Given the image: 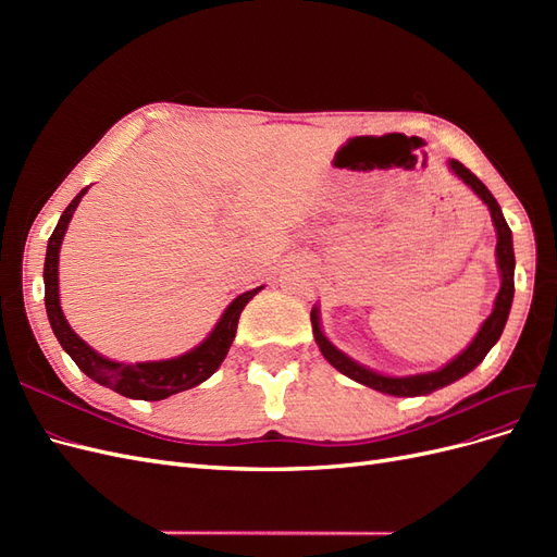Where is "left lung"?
<instances>
[{
  "label": "left lung",
  "mask_w": 557,
  "mask_h": 557,
  "mask_svg": "<svg viewBox=\"0 0 557 557\" xmlns=\"http://www.w3.org/2000/svg\"><path fill=\"white\" fill-rule=\"evenodd\" d=\"M448 170L458 176L467 188L474 193L483 205L491 211L493 225L497 232V246H495V258H497V269H499V293L495 297V307L493 313L483 320L481 330L476 332L471 344L458 352L450 362H446L444 367L434 369V372H423V374H413V376H387L381 372H374L364 364H360L358 360L348 358L344 350L336 348L320 327V309L313 307L311 309V325H313V336L315 344L323 352V358L339 372L352 381H358L367 387H374V391L383 393V395H393V397H418V395H430L440 387H446L450 383H455L458 379L467 376L471 369L479 367L483 362V358L487 356L504 332V325H507V318L511 311V301H513V269H516V258H513V239H511V230L504 221V213L497 205V199L493 197V193L485 188V185L471 174L465 164H460L458 160H448Z\"/></svg>",
  "instance_id": "left-lung-1"
}]
</instances>
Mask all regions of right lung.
Masks as SVG:
<instances>
[{"mask_svg":"<svg viewBox=\"0 0 557 557\" xmlns=\"http://www.w3.org/2000/svg\"><path fill=\"white\" fill-rule=\"evenodd\" d=\"M90 188V185H88ZM83 188L72 205L66 207L60 215V221L50 234L48 248H46V262H44V285H46V313L48 323L53 327V334L58 336L60 346L64 348L66 356H70L78 369L86 376H90L95 383L107 385L111 391L121 393L129 399H146V401H158L166 399L170 395L190 391V387L205 383L215 369L223 364L227 350L234 342V334H237L239 315L248 301L256 297L260 288H252L244 295H239L232 305L223 311L221 320H218L215 327L209 332V336L193 350L183 352L178 358H166V360H148V362H117L104 358L102 352L90 348L81 336L70 327L66 318L60 307V281H58V264H60V246L66 234V227L72 223V215L78 207L81 197L88 193Z\"/></svg>","mask_w":557,"mask_h":557,"instance_id":"1","label":"right lung"}]
</instances>
